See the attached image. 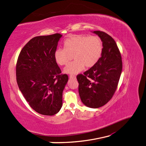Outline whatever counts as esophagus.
Segmentation results:
<instances>
[{
	"label": "esophagus",
	"instance_id": "34e87169",
	"mask_svg": "<svg viewBox=\"0 0 146 146\" xmlns=\"http://www.w3.org/2000/svg\"><path fill=\"white\" fill-rule=\"evenodd\" d=\"M70 79L75 80V79H76V76H73V75H70Z\"/></svg>",
	"mask_w": 146,
	"mask_h": 146
}]
</instances>
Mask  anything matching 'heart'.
I'll list each match as a JSON object with an SVG mask.
<instances>
[{"label":"heart","mask_w":146,"mask_h":146,"mask_svg":"<svg viewBox=\"0 0 146 146\" xmlns=\"http://www.w3.org/2000/svg\"><path fill=\"white\" fill-rule=\"evenodd\" d=\"M63 47L58 48L54 53L55 62L65 65L73 55L74 60L67 65L63 72L70 75L78 74L84 68H91L98 62L102 52V42L98 36L74 35L67 38Z\"/></svg>","instance_id":"b5f03b06"}]
</instances>
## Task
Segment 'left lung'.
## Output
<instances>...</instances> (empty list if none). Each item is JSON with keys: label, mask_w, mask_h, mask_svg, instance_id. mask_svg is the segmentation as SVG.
Segmentation results:
<instances>
[{"label": "left lung", "mask_w": 146, "mask_h": 146, "mask_svg": "<svg viewBox=\"0 0 146 146\" xmlns=\"http://www.w3.org/2000/svg\"><path fill=\"white\" fill-rule=\"evenodd\" d=\"M102 42L101 57L92 67L79 74V94L86 106L97 109L106 104L117 89L122 71L120 52L115 41L107 33L94 31Z\"/></svg>", "instance_id": "left-lung-1"}]
</instances>
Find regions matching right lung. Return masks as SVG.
Instances as JSON below:
<instances>
[{
    "label": "right lung",
    "instance_id": "1",
    "mask_svg": "<svg viewBox=\"0 0 146 146\" xmlns=\"http://www.w3.org/2000/svg\"><path fill=\"white\" fill-rule=\"evenodd\" d=\"M62 35L33 37L21 50L16 66L20 90L33 110L44 115H54L61 109L62 94L68 82L67 74L54 59Z\"/></svg>",
    "mask_w": 146,
    "mask_h": 146
}]
</instances>
